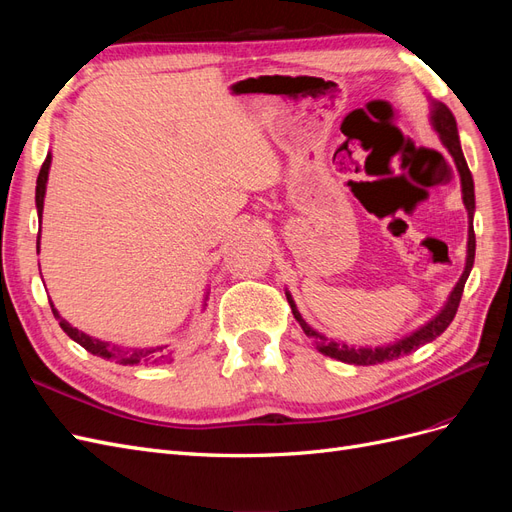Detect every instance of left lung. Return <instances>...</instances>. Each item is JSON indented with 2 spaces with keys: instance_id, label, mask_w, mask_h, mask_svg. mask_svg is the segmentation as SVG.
I'll return each mask as SVG.
<instances>
[{
  "instance_id": "8db88e82",
  "label": "left lung",
  "mask_w": 512,
  "mask_h": 512,
  "mask_svg": "<svg viewBox=\"0 0 512 512\" xmlns=\"http://www.w3.org/2000/svg\"><path fill=\"white\" fill-rule=\"evenodd\" d=\"M429 123L431 128L436 130L440 143L444 145V149L451 153V158L457 166V173H459V181H461V198H463V205H466L468 211V250H466V267H463V273L459 277V282L455 284V288L448 294L446 303L442 305L440 312L433 316L431 320H427L421 327L414 329L412 333L404 335L395 339V342L389 344H382V346H354V344H346V342H335V339H329L324 333L316 331L312 324H309L301 312L297 303H294L290 290L286 288V299L290 303V309L294 318L301 324V329L307 337H312V342L316 346L318 352H322L324 356H331V359H337L342 363L348 365H378L384 361H395L399 356L410 354L416 348H421L433 339L440 337L448 324L453 322L455 314H457V307L461 301V294H463V286H466L470 271L474 267V254H476V237H474V211H476V200H474V179L472 173L468 168L466 158H463V151H461V143H459V134H457V121L453 117V113L448 111V108L442 102L436 100H429Z\"/></svg>"
}]
</instances>
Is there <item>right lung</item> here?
<instances>
[{"label":"right lung","mask_w":512,"mask_h":512,"mask_svg":"<svg viewBox=\"0 0 512 512\" xmlns=\"http://www.w3.org/2000/svg\"><path fill=\"white\" fill-rule=\"evenodd\" d=\"M51 151L46 153V160L40 168V175H38V181H36V209H38V222H42V211H44V196H46V183H49V170H51ZM36 247H38V254H40V232H38V241H36ZM207 299H209V290L205 294V301H203V309L207 307ZM51 309H53V316L59 320V327L64 329V333L74 339L76 344L83 346L87 352L96 354V356H102V359L106 361H115L119 365H138V363H145V365H160V363H166V361H173V350L168 348V344L164 346H147V348H123L119 344H111V342H102V339L98 337H91L83 331H79L76 327H72V324L61 318L57 307L51 303Z\"/></svg>","instance_id":"right-lung-1"}]
</instances>
